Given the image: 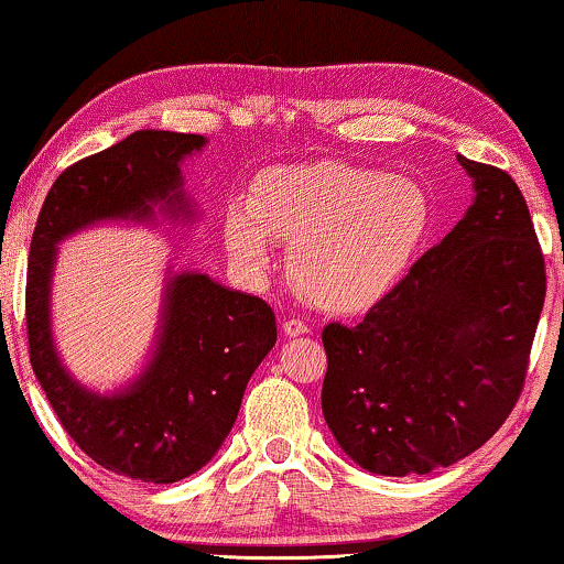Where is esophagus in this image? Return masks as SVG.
I'll list each match as a JSON object with an SVG mask.
<instances>
[{
    "label": "esophagus",
    "mask_w": 564,
    "mask_h": 564,
    "mask_svg": "<svg viewBox=\"0 0 564 564\" xmlns=\"http://www.w3.org/2000/svg\"><path fill=\"white\" fill-rule=\"evenodd\" d=\"M282 330H284V336H290V338H295V336H305L307 330V323L305 321H300V318H288L282 323Z\"/></svg>",
    "instance_id": "34e87169"
}]
</instances>
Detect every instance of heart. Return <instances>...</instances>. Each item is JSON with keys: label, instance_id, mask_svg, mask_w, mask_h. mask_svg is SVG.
<instances>
[{"label": "heart", "instance_id": "obj_1", "mask_svg": "<svg viewBox=\"0 0 564 564\" xmlns=\"http://www.w3.org/2000/svg\"><path fill=\"white\" fill-rule=\"evenodd\" d=\"M431 226L419 182L377 169L318 161L269 166L246 203L223 215V243L249 282L276 267V241H290L288 267L323 311L359 313L400 282Z\"/></svg>", "mask_w": 564, "mask_h": 564}]
</instances>
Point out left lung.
Wrapping results in <instances>:
<instances>
[{
    "instance_id": "obj_1",
    "label": "left lung",
    "mask_w": 564,
    "mask_h": 564,
    "mask_svg": "<svg viewBox=\"0 0 564 564\" xmlns=\"http://www.w3.org/2000/svg\"><path fill=\"white\" fill-rule=\"evenodd\" d=\"M473 205L357 326L323 328L321 405L346 457L375 475H429L488 442L527 377L544 257L506 172L457 156Z\"/></svg>"
}]
</instances>
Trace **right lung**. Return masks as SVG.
Wrapping results in <instances>:
<instances>
[{"label":"right lung","instance_id":"right-lung-1","mask_svg":"<svg viewBox=\"0 0 564 564\" xmlns=\"http://www.w3.org/2000/svg\"><path fill=\"white\" fill-rule=\"evenodd\" d=\"M205 135L135 130L53 182L30 241V365L68 436L112 473L176 482L210 462L234 429L246 384L276 344L272 307L203 272L166 267L156 336L138 372L97 390L66 367L53 334L58 246L82 230L122 223L195 226L197 203L182 164Z\"/></svg>","mask_w":564,"mask_h":564}]
</instances>
